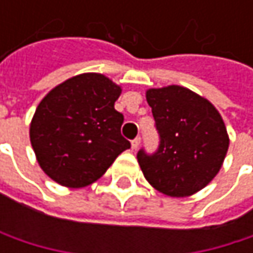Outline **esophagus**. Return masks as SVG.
<instances>
[{
    "mask_svg": "<svg viewBox=\"0 0 253 253\" xmlns=\"http://www.w3.org/2000/svg\"><path fill=\"white\" fill-rule=\"evenodd\" d=\"M139 145H140V137H136L131 140V149H137Z\"/></svg>",
    "mask_w": 253,
    "mask_h": 253,
    "instance_id": "obj_1",
    "label": "esophagus"
}]
</instances>
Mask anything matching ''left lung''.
<instances>
[{"instance_id": "obj_1", "label": "left lung", "mask_w": 253, "mask_h": 253, "mask_svg": "<svg viewBox=\"0 0 253 253\" xmlns=\"http://www.w3.org/2000/svg\"><path fill=\"white\" fill-rule=\"evenodd\" d=\"M146 101L161 142L154 155L137 152L145 178L166 196L202 190L227 155L230 139L221 114L207 98L178 84L148 89Z\"/></svg>"}]
</instances>
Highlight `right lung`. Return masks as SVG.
Listing matches in <instances>:
<instances>
[{"label":"right lung","instance_id":"right-lung-1","mask_svg":"<svg viewBox=\"0 0 253 253\" xmlns=\"http://www.w3.org/2000/svg\"><path fill=\"white\" fill-rule=\"evenodd\" d=\"M122 86L101 73H82L51 89L36 107L29 136L36 161L55 183H95L130 148L114 104Z\"/></svg>","mask_w":253,"mask_h":253}]
</instances>
